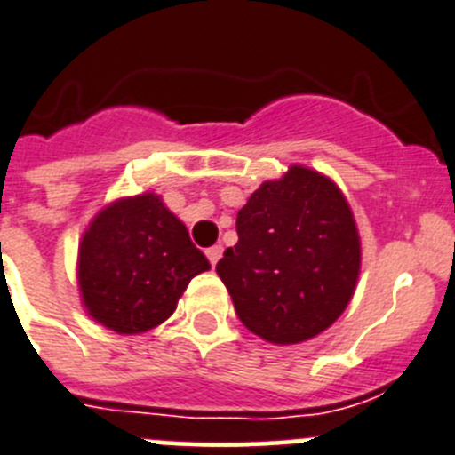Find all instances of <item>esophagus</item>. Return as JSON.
Wrapping results in <instances>:
<instances>
[{"label": "esophagus", "instance_id": "1", "mask_svg": "<svg viewBox=\"0 0 455 455\" xmlns=\"http://www.w3.org/2000/svg\"><path fill=\"white\" fill-rule=\"evenodd\" d=\"M222 251L224 249L220 247V244H215V247H208L206 249V258H208V262H211V265H218V260L220 258H222Z\"/></svg>", "mask_w": 455, "mask_h": 455}]
</instances>
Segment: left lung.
Listing matches in <instances>:
<instances>
[{"instance_id": "1", "label": "left lung", "mask_w": 455, "mask_h": 455, "mask_svg": "<svg viewBox=\"0 0 455 455\" xmlns=\"http://www.w3.org/2000/svg\"><path fill=\"white\" fill-rule=\"evenodd\" d=\"M237 244L218 275L244 328L265 341H307L341 316L355 294L362 247L355 218L332 180L291 165L265 181L235 220Z\"/></svg>"}]
</instances>
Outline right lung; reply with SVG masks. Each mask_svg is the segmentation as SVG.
Wrapping results in <instances>:
<instances>
[{"label": "right lung", "instance_id": "add662e5", "mask_svg": "<svg viewBox=\"0 0 455 455\" xmlns=\"http://www.w3.org/2000/svg\"><path fill=\"white\" fill-rule=\"evenodd\" d=\"M211 269L184 224L146 193L118 199L84 231L78 285L89 316L118 334L164 323L190 278Z\"/></svg>", "mask_w": 455, "mask_h": 455}]
</instances>
